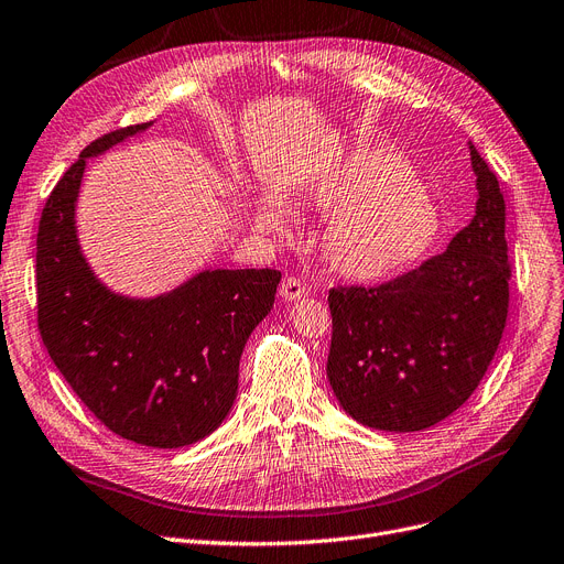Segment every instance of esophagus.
<instances>
[{"label":"esophagus","instance_id":"34e87169","mask_svg":"<svg viewBox=\"0 0 564 564\" xmlns=\"http://www.w3.org/2000/svg\"><path fill=\"white\" fill-rule=\"evenodd\" d=\"M304 295H306V285H304L302 279H297V276L283 279V283H281V297H283L285 302H297V300H302Z\"/></svg>","mask_w":564,"mask_h":564}]
</instances>
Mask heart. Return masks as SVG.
I'll use <instances>...</instances> for the list:
<instances>
[{
  "label": "heart",
  "instance_id": "b5f03b06",
  "mask_svg": "<svg viewBox=\"0 0 564 564\" xmlns=\"http://www.w3.org/2000/svg\"><path fill=\"white\" fill-rule=\"evenodd\" d=\"M311 203L336 214L325 235V258L352 283H382L417 264L440 235V214L424 186L397 154L357 147L311 184ZM260 230L283 235L295 212L267 200L256 212Z\"/></svg>",
  "mask_w": 564,
  "mask_h": 564
}]
</instances>
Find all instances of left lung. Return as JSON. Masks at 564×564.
Returning <instances> with one entry per match:
<instances>
[{
	"instance_id": "1",
	"label": "left lung",
	"mask_w": 564,
	"mask_h": 564,
	"mask_svg": "<svg viewBox=\"0 0 564 564\" xmlns=\"http://www.w3.org/2000/svg\"><path fill=\"white\" fill-rule=\"evenodd\" d=\"M477 203L445 253L378 288L329 290L327 378L352 420L424 431L470 399L491 364L509 306L505 198L468 142Z\"/></svg>"
}]
</instances>
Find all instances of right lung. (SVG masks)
Masks as SVG:
<instances>
[{
	"instance_id": "right-lung-1",
	"label": "right lung",
	"mask_w": 564,
	"mask_h": 564,
	"mask_svg": "<svg viewBox=\"0 0 564 564\" xmlns=\"http://www.w3.org/2000/svg\"><path fill=\"white\" fill-rule=\"evenodd\" d=\"M154 127L85 147L47 198L36 239L39 329L70 389L119 437L177 449L224 424L239 359L274 306L276 269H203L156 297L108 288L83 253L76 209L87 159Z\"/></svg>"
}]
</instances>
